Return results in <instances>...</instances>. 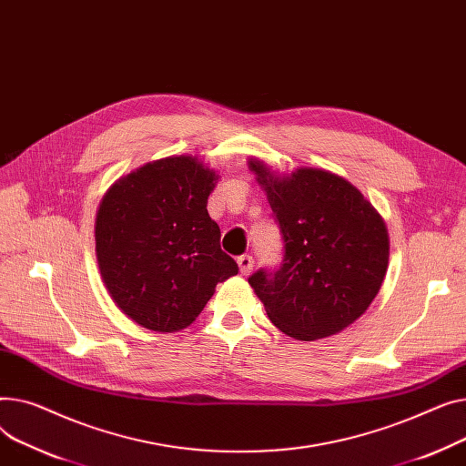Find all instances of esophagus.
<instances>
[{
	"label": "esophagus",
	"instance_id": "esophagus-1",
	"mask_svg": "<svg viewBox=\"0 0 466 466\" xmlns=\"http://www.w3.org/2000/svg\"><path fill=\"white\" fill-rule=\"evenodd\" d=\"M237 265H238L240 275H248V272H252V268H254V258L244 254V256L237 258Z\"/></svg>",
	"mask_w": 466,
	"mask_h": 466
}]
</instances>
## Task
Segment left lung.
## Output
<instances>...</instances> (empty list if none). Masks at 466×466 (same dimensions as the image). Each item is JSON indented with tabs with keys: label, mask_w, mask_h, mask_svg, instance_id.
<instances>
[{
	"label": "left lung",
	"mask_w": 466,
	"mask_h": 466,
	"mask_svg": "<svg viewBox=\"0 0 466 466\" xmlns=\"http://www.w3.org/2000/svg\"><path fill=\"white\" fill-rule=\"evenodd\" d=\"M248 167L265 189L282 238L279 270L248 279L268 319L297 340H318L360 319L386 279L384 218L346 178L316 167L279 175L259 157Z\"/></svg>",
	"instance_id": "obj_1"
}]
</instances>
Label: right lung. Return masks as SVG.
I'll return each mask as SVG.
<instances>
[{"label": "right lung", "instance_id": "right-lung-1", "mask_svg": "<svg viewBox=\"0 0 466 466\" xmlns=\"http://www.w3.org/2000/svg\"><path fill=\"white\" fill-rule=\"evenodd\" d=\"M220 178L198 156L145 163L105 191L96 256L115 305L137 325L175 333L194 323L238 267L220 248L207 201Z\"/></svg>", "mask_w": 466, "mask_h": 466}]
</instances>
